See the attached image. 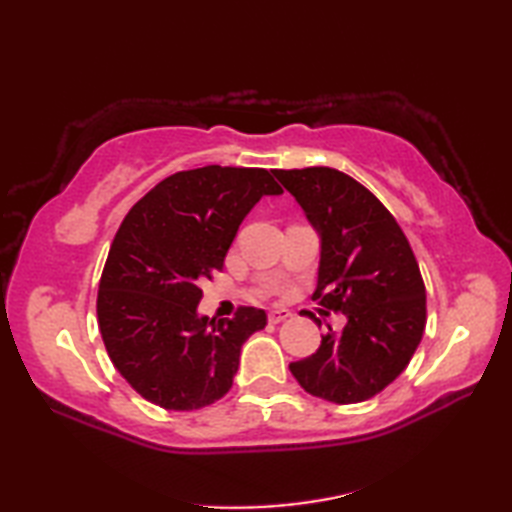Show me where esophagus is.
I'll return each mask as SVG.
<instances>
[{"mask_svg":"<svg viewBox=\"0 0 512 512\" xmlns=\"http://www.w3.org/2000/svg\"><path fill=\"white\" fill-rule=\"evenodd\" d=\"M288 317H292V312L288 308H275V310L268 312L270 323H281V321H286Z\"/></svg>","mask_w":512,"mask_h":512,"instance_id":"esophagus-1","label":"esophagus"}]
</instances>
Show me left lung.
<instances>
[{
    "mask_svg": "<svg viewBox=\"0 0 512 512\" xmlns=\"http://www.w3.org/2000/svg\"><path fill=\"white\" fill-rule=\"evenodd\" d=\"M273 173L321 237L312 297L347 319L341 332L325 325L319 350L290 363V372L308 394L336 405L369 400L402 374L422 339L427 292L416 257L396 217L347 173L330 167ZM303 312L321 328L319 317Z\"/></svg>",
    "mask_w": 512,
    "mask_h": 512,
    "instance_id": "obj_1",
    "label": "left lung"
}]
</instances>
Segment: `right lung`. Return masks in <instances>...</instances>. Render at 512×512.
Listing matches in <instances>:
<instances>
[{"label": "right lung", "instance_id": "obj_1", "mask_svg": "<svg viewBox=\"0 0 512 512\" xmlns=\"http://www.w3.org/2000/svg\"><path fill=\"white\" fill-rule=\"evenodd\" d=\"M284 189L266 169L178 171L140 198L118 228L96 314L114 367L145 400L171 411L213 405L233 387L239 352L266 312L200 317V284L222 270L250 209Z\"/></svg>", "mask_w": 512, "mask_h": 512}]
</instances>
